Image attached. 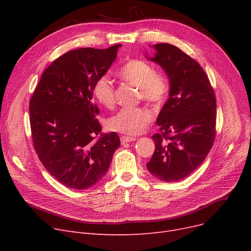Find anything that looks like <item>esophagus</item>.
I'll list each match as a JSON object with an SVG mask.
<instances>
[{"label":"esophagus","mask_w":251,"mask_h":251,"mask_svg":"<svg viewBox=\"0 0 251 251\" xmlns=\"http://www.w3.org/2000/svg\"><path fill=\"white\" fill-rule=\"evenodd\" d=\"M121 143H127V142H131V141H135L136 138L135 137H131V136H121L120 138Z\"/></svg>","instance_id":"obj_1"}]
</instances>
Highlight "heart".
<instances>
[{
	"mask_svg": "<svg viewBox=\"0 0 251 251\" xmlns=\"http://www.w3.org/2000/svg\"><path fill=\"white\" fill-rule=\"evenodd\" d=\"M118 76L138 88V99L151 104H162L169 96L170 80L164 72L154 71L152 66L140 59L127 61L118 70ZM96 100L105 108L115 104V88L108 75L100 76L92 87ZM152 112L147 107L124 108L107 121L110 130L128 135H136L152 121Z\"/></svg>",
	"mask_w": 251,
	"mask_h": 251,
	"instance_id": "obj_1",
	"label": "heart"
}]
</instances>
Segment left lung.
<instances>
[{"mask_svg": "<svg viewBox=\"0 0 251 251\" xmlns=\"http://www.w3.org/2000/svg\"><path fill=\"white\" fill-rule=\"evenodd\" d=\"M153 58L170 80L169 99L151 138L155 150L147 164L150 173L165 182H177L199 168L216 137L215 91L201 65L179 48L156 44Z\"/></svg>", "mask_w": 251, "mask_h": 251, "instance_id": "1", "label": "left lung"}]
</instances>
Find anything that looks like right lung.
Returning <instances> with one entry per match:
<instances>
[{
	"label": "right lung",
	"mask_w": 251,
	"mask_h": 251,
	"mask_svg": "<svg viewBox=\"0 0 251 251\" xmlns=\"http://www.w3.org/2000/svg\"><path fill=\"white\" fill-rule=\"evenodd\" d=\"M121 46L67 51L45 70L30 99L34 150L48 172L68 188L82 190L97 184L120 147L116 132L101 133L92 87L110 69Z\"/></svg>",
	"instance_id": "obj_1"
}]
</instances>
